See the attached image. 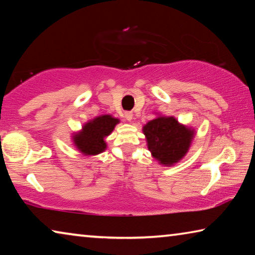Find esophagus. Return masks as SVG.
I'll return each instance as SVG.
<instances>
[{
	"label": "esophagus",
	"mask_w": 255,
	"mask_h": 255,
	"mask_svg": "<svg viewBox=\"0 0 255 255\" xmlns=\"http://www.w3.org/2000/svg\"><path fill=\"white\" fill-rule=\"evenodd\" d=\"M125 118H126L128 122H130V120L132 119V114H131V112H125Z\"/></svg>",
	"instance_id": "1"
}]
</instances>
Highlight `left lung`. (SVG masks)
Returning <instances> with one entry per match:
<instances>
[{
	"instance_id": "left-lung-1",
	"label": "left lung",
	"mask_w": 255,
	"mask_h": 255,
	"mask_svg": "<svg viewBox=\"0 0 255 255\" xmlns=\"http://www.w3.org/2000/svg\"><path fill=\"white\" fill-rule=\"evenodd\" d=\"M153 157L170 166L179 162L191 144L193 129L180 125L174 117H157L143 127Z\"/></svg>"
}]
</instances>
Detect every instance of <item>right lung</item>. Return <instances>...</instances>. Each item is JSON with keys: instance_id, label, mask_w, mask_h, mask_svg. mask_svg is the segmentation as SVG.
Instances as JSON below:
<instances>
[{"instance_id": "1", "label": "right lung", "mask_w": 255, "mask_h": 255, "mask_svg": "<svg viewBox=\"0 0 255 255\" xmlns=\"http://www.w3.org/2000/svg\"><path fill=\"white\" fill-rule=\"evenodd\" d=\"M118 123L119 119L109 115L100 116L86 123L82 130L73 137L77 149L84 155L102 153L107 148L105 138L110 135Z\"/></svg>"}]
</instances>
